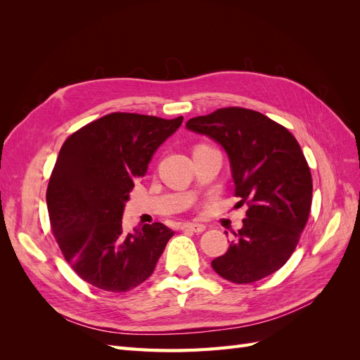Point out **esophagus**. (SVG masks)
Segmentation results:
<instances>
[{"mask_svg": "<svg viewBox=\"0 0 360 360\" xmlns=\"http://www.w3.org/2000/svg\"><path fill=\"white\" fill-rule=\"evenodd\" d=\"M181 230H183V231H192V233H197V234H200V233H202V231L205 230V226H204V225H201V224L186 222V224H183Z\"/></svg>", "mask_w": 360, "mask_h": 360, "instance_id": "1", "label": "esophagus"}]
</instances>
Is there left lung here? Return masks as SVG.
Wrapping results in <instances>:
<instances>
[{
    "label": "left lung",
    "instance_id": "obj_1",
    "mask_svg": "<svg viewBox=\"0 0 360 360\" xmlns=\"http://www.w3.org/2000/svg\"><path fill=\"white\" fill-rule=\"evenodd\" d=\"M186 127L225 148L237 207L248 205L243 226L212 261L213 270L234 284L275 274L296 249L311 212L312 177L296 138L261 112L237 106L191 118Z\"/></svg>",
    "mask_w": 360,
    "mask_h": 360
}]
</instances>
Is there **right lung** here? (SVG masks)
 Instances as JSON below:
<instances>
[{
  "label": "right lung",
  "mask_w": 360,
  "mask_h": 360,
  "mask_svg": "<svg viewBox=\"0 0 360 360\" xmlns=\"http://www.w3.org/2000/svg\"><path fill=\"white\" fill-rule=\"evenodd\" d=\"M183 117L112 112L72 134L52 169L51 230L69 266L89 284L124 292L153 274L174 231L155 222L123 231L124 202Z\"/></svg>",
  "instance_id": "add662e5"
}]
</instances>
